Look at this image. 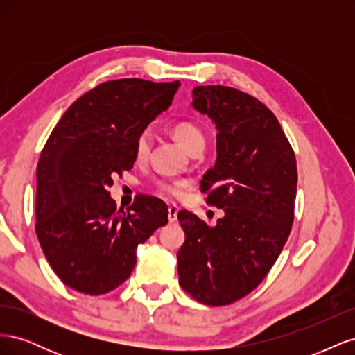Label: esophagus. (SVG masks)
<instances>
[{
  "mask_svg": "<svg viewBox=\"0 0 355 355\" xmlns=\"http://www.w3.org/2000/svg\"><path fill=\"white\" fill-rule=\"evenodd\" d=\"M168 222L170 223H173V222H176L178 220V211H179V209H178V206H175V204H168Z\"/></svg>",
  "mask_w": 355,
  "mask_h": 355,
  "instance_id": "obj_1",
  "label": "esophagus"
}]
</instances>
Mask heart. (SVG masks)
I'll list each match as a JSON object with an SVG mask.
<instances>
[{
    "label": "heart",
    "mask_w": 355,
    "mask_h": 355,
    "mask_svg": "<svg viewBox=\"0 0 355 355\" xmlns=\"http://www.w3.org/2000/svg\"><path fill=\"white\" fill-rule=\"evenodd\" d=\"M171 135L178 141V144L188 151L194 153L197 148H204V135L200 128L191 121H179L171 127ZM151 149V133L144 132L136 141V158L144 159L148 157ZM157 192L168 198H179L182 196V184L173 180H157L155 182Z\"/></svg>",
    "instance_id": "obj_1"
}]
</instances>
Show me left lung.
Returning <instances> with one entry per match:
<instances>
[{
  "label": "left lung",
  "mask_w": 355,
  "mask_h": 355,
  "mask_svg": "<svg viewBox=\"0 0 355 355\" xmlns=\"http://www.w3.org/2000/svg\"><path fill=\"white\" fill-rule=\"evenodd\" d=\"M192 105L218 127V159L201 180L216 227L182 210L185 243L179 283L210 306L237 302L262 283L292 231L297 167L292 145L268 106L227 85H197Z\"/></svg>",
  "instance_id": "1"
}]
</instances>
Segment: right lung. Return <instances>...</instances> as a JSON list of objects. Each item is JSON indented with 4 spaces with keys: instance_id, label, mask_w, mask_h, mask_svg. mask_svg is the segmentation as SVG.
<instances>
[{
    "instance_id": "1",
    "label": "right lung",
    "mask_w": 355,
    "mask_h": 355,
    "mask_svg": "<svg viewBox=\"0 0 355 355\" xmlns=\"http://www.w3.org/2000/svg\"><path fill=\"white\" fill-rule=\"evenodd\" d=\"M179 85L105 81L69 106L42 148L35 232L51 270L80 293L105 295L123 284L137 244L168 222L159 200L139 196L124 211L106 188L133 168L137 137L168 108Z\"/></svg>"
}]
</instances>
